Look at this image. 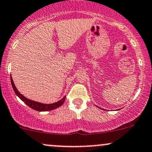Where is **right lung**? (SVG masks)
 I'll return each instance as SVG.
<instances>
[{"instance_id": "obj_1", "label": "right lung", "mask_w": 152, "mask_h": 152, "mask_svg": "<svg viewBox=\"0 0 152 152\" xmlns=\"http://www.w3.org/2000/svg\"><path fill=\"white\" fill-rule=\"evenodd\" d=\"M10 81H11L12 87H13V90H14V92L16 94L17 96L20 99V100H22L26 105H28L29 107H31V109L36 110V111H51V110L56 109L57 108H58L59 106H61L64 104V102H65L66 96H64L63 98L61 99L58 102L53 103V104H43V103H40L35 102V101L31 100V99H27L26 97L24 96L23 95H22L20 92L18 91V89L15 87L14 82L13 81V78H12V76H10Z\"/></svg>"}]
</instances>
